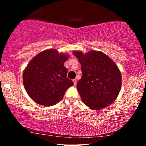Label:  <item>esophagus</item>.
<instances>
[{
    "label": "esophagus",
    "mask_w": 146,
    "mask_h": 146,
    "mask_svg": "<svg viewBox=\"0 0 146 146\" xmlns=\"http://www.w3.org/2000/svg\"><path fill=\"white\" fill-rule=\"evenodd\" d=\"M73 82L74 85H76V79H73Z\"/></svg>",
    "instance_id": "34e87169"
}]
</instances>
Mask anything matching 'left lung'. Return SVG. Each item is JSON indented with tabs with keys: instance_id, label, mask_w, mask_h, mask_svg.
I'll list each match as a JSON object with an SVG mask.
<instances>
[{
	"instance_id": "1",
	"label": "left lung",
	"mask_w": 146,
	"mask_h": 146,
	"mask_svg": "<svg viewBox=\"0 0 146 146\" xmlns=\"http://www.w3.org/2000/svg\"><path fill=\"white\" fill-rule=\"evenodd\" d=\"M73 55L81 64L82 76L76 88L82 102L94 110L108 107L121 89L122 76L117 66L101 51H91L84 55L76 51Z\"/></svg>"
}]
</instances>
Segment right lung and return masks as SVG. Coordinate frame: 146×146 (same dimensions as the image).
Instances as JSON below:
<instances>
[{"mask_svg":"<svg viewBox=\"0 0 146 146\" xmlns=\"http://www.w3.org/2000/svg\"><path fill=\"white\" fill-rule=\"evenodd\" d=\"M68 58V55L55 49L42 51L32 58L23 73L24 86L32 100L51 106L62 99L66 91L73 85L64 65Z\"/></svg>","mask_w":146,"mask_h":146,"instance_id":"1","label":"right lung"}]
</instances>
